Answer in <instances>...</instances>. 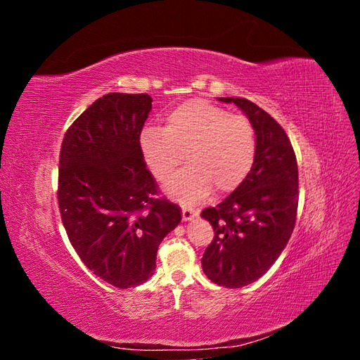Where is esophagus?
I'll return each instance as SVG.
<instances>
[{
  "label": "esophagus",
  "mask_w": 360,
  "mask_h": 360,
  "mask_svg": "<svg viewBox=\"0 0 360 360\" xmlns=\"http://www.w3.org/2000/svg\"><path fill=\"white\" fill-rule=\"evenodd\" d=\"M197 216H198V212L195 209H191V207H181V217H183L184 222L192 221Z\"/></svg>",
  "instance_id": "esophagus-1"
}]
</instances>
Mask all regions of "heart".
<instances>
[{
	"label": "heart",
	"instance_id": "obj_1",
	"mask_svg": "<svg viewBox=\"0 0 360 360\" xmlns=\"http://www.w3.org/2000/svg\"><path fill=\"white\" fill-rule=\"evenodd\" d=\"M139 150L158 180H167L184 159L189 165L165 183L171 198L197 204L216 186L231 192L254 167L255 130L240 114H230L204 99H191L167 114V126L139 134Z\"/></svg>",
	"mask_w": 360,
	"mask_h": 360
}]
</instances>
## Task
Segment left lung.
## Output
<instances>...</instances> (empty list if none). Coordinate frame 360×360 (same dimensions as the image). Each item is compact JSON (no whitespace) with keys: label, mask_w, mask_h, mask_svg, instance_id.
<instances>
[{"label":"left lung","mask_w":360,"mask_h":360,"mask_svg":"<svg viewBox=\"0 0 360 360\" xmlns=\"http://www.w3.org/2000/svg\"><path fill=\"white\" fill-rule=\"evenodd\" d=\"M234 103L257 138L254 167L240 186L201 217L214 237L201 266L217 285L242 288L263 276L285 249L296 224L297 162L290 139L274 117L243 97H217Z\"/></svg>","instance_id":"obj_1"}]
</instances>
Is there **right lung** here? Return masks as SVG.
Here are the masks:
<instances>
[{"mask_svg":"<svg viewBox=\"0 0 360 360\" xmlns=\"http://www.w3.org/2000/svg\"><path fill=\"white\" fill-rule=\"evenodd\" d=\"M153 99L110 93L64 135L58 204L82 263L117 288L153 276L160 242L181 221L179 205L155 198L158 188L139 150Z\"/></svg>","mask_w":360,"mask_h":360,"instance_id":"right-lung-1","label":"right lung"}]
</instances>
